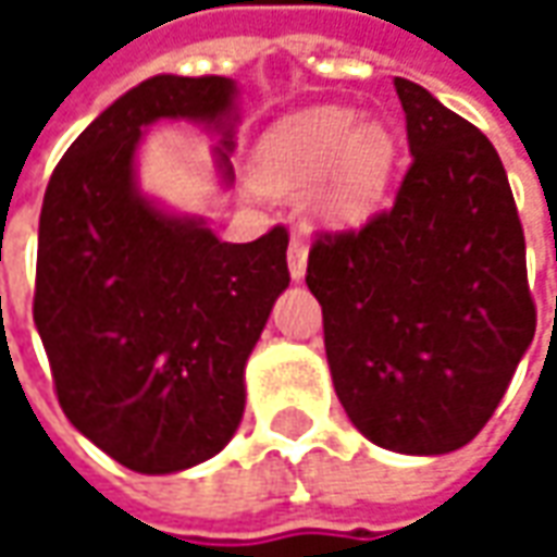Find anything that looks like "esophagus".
I'll list each match as a JSON object with an SVG mask.
<instances>
[{"label": "esophagus", "instance_id": "esophagus-1", "mask_svg": "<svg viewBox=\"0 0 557 557\" xmlns=\"http://www.w3.org/2000/svg\"><path fill=\"white\" fill-rule=\"evenodd\" d=\"M307 253H310L307 242H304L300 235H294L288 245V272L294 282H300V278L307 275Z\"/></svg>", "mask_w": 557, "mask_h": 557}]
</instances>
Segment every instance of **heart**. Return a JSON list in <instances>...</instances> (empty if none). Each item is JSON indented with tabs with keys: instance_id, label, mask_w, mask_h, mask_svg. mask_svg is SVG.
Returning <instances> with one entry per match:
<instances>
[{
	"instance_id": "1",
	"label": "heart",
	"mask_w": 557,
	"mask_h": 557,
	"mask_svg": "<svg viewBox=\"0 0 557 557\" xmlns=\"http://www.w3.org/2000/svg\"><path fill=\"white\" fill-rule=\"evenodd\" d=\"M394 163L396 139L381 120L319 104L278 123L260 141L253 180L278 198H297L312 187L310 203L322 223L356 225L381 203Z\"/></svg>"
}]
</instances>
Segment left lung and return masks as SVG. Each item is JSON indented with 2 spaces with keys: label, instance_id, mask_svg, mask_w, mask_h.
Here are the masks:
<instances>
[{
  "label": "left lung",
  "instance_id": "left-lung-1",
  "mask_svg": "<svg viewBox=\"0 0 557 557\" xmlns=\"http://www.w3.org/2000/svg\"><path fill=\"white\" fill-rule=\"evenodd\" d=\"M412 163L391 210L315 238L334 391L359 434L443 456L481 434L536 332L524 228L505 166L478 126L394 79Z\"/></svg>",
  "mask_w": 557,
  "mask_h": 557
}]
</instances>
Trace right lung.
<instances>
[{"label":"right lung","mask_w":557,"mask_h":557,"mask_svg":"<svg viewBox=\"0 0 557 557\" xmlns=\"http://www.w3.org/2000/svg\"><path fill=\"white\" fill-rule=\"evenodd\" d=\"M228 76L161 74L101 111L54 166L36 250L33 322L64 416L111 459L173 474L216 456L245 416V366L288 288V228L220 242L136 185L141 126L195 120L223 133L235 180Z\"/></svg>","instance_id":"add662e5"}]
</instances>
